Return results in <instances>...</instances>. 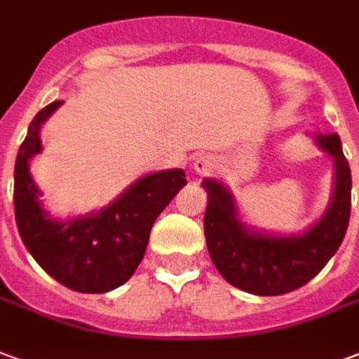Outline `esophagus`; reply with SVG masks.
Here are the masks:
<instances>
[{
	"label": "esophagus",
	"instance_id": "34e87169",
	"mask_svg": "<svg viewBox=\"0 0 359 359\" xmlns=\"http://www.w3.org/2000/svg\"><path fill=\"white\" fill-rule=\"evenodd\" d=\"M215 167H217L215 158L209 156V154H200L198 158L194 159V171L198 172V175H209Z\"/></svg>",
	"mask_w": 359,
	"mask_h": 359
}]
</instances>
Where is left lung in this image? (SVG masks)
Instances as JSON below:
<instances>
[{
  "label": "left lung",
  "mask_w": 359,
  "mask_h": 359,
  "mask_svg": "<svg viewBox=\"0 0 359 359\" xmlns=\"http://www.w3.org/2000/svg\"><path fill=\"white\" fill-rule=\"evenodd\" d=\"M316 144L335 161V187L325 213L299 236H274L245 226L232 192L215 179L203 180V217L211 261L233 287L276 297L302 287L337 253L350 220L352 175L339 135H316Z\"/></svg>",
  "instance_id": "1"
}]
</instances>
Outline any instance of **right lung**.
Wrapping results in <instances>:
<instances>
[{"label": "right lung", "mask_w": 359, "mask_h": 359, "mask_svg": "<svg viewBox=\"0 0 359 359\" xmlns=\"http://www.w3.org/2000/svg\"><path fill=\"white\" fill-rule=\"evenodd\" d=\"M62 100L36 114L15 163V219L24 245L65 287L108 293L123 285L142 261L154 220L187 184L182 169L150 172L97 213L57 220L39 201L30 159L41 152L39 129Z\"/></svg>", "instance_id": "right-lung-1"}]
</instances>
